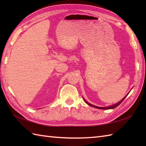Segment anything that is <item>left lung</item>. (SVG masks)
I'll list each match as a JSON object with an SVG mask.
<instances>
[{
  "mask_svg": "<svg viewBox=\"0 0 146 146\" xmlns=\"http://www.w3.org/2000/svg\"><path fill=\"white\" fill-rule=\"evenodd\" d=\"M129 92L125 96V97L124 98H123L122 100H121L120 102H118V103H117V104H113V105H110V106H108V107H97V106H95V105H92V104H90V103H88V102H87V101H86L85 100V99L83 98V100H84V101L86 102V104H87L88 105H90V107H94V108H98V109H104V110H107V109H113V108H115V107H117V106H119V105L122 103V102H123V100H124V99L125 98V97H127V96L128 95V94H129Z\"/></svg>",
  "mask_w": 146,
  "mask_h": 146,
  "instance_id": "8db88e82",
  "label": "left lung"
}]
</instances>
